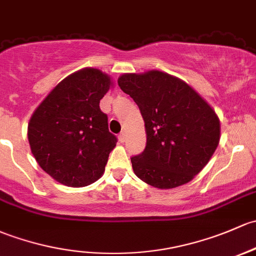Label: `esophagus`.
I'll return each instance as SVG.
<instances>
[{"label":"esophagus","mask_w":256,"mask_h":256,"mask_svg":"<svg viewBox=\"0 0 256 256\" xmlns=\"http://www.w3.org/2000/svg\"><path fill=\"white\" fill-rule=\"evenodd\" d=\"M119 140H120V142H125V140H126L125 131H121V132L119 134Z\"/></svg>","instance_id":"1"}]
</instances>
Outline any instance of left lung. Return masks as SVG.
Instances as JSON below:
<instances>
[{
  "instance_id": "1",
  "label": "left lung",
  "mask_w": 256,
  "mask_h": 256,
  "mask_svg": "<svg viewBox=\"0 0 256 256\" xmlns=\"http://www.w3.org/2000/svg\"><path fill=\"white\" fill-rule=\"evenodd\" d=\"M118 83L144 120L146 147L131 157L136 176L158 189L189 182L218 146L216 112L190 86L164 72L122 74Z\"/></svg>"
}]
</instances>
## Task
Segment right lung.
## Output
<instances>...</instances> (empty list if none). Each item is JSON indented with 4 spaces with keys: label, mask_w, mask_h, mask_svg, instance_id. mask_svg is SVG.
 <instances>
[{
    "label": "right lung",
    "mask_w": 256,
    "mask_h": 256,
    "mask_svg": "<svg viewBox=\"0 0 256 256\" xmlns=\"http://www.w3.org/2000/svg\"><path fill=\"white\" fill-rule=\"evenodd\" d=\"M110 78L96 68H83L61 80L36 108L28 140L38 164L67 186L98 180L106 169L116 136L99 108Z\"/></svg>",
    "instance_id": "right-lung-1"
}]
</instances>
